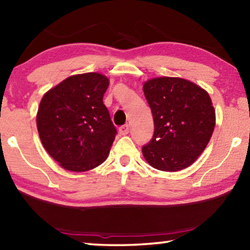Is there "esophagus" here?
<instances>
[{"instance_id": "esophagus-1", "label": "esophagus", "mask_w": 250, "mask_h": 250, "mask_svg": "<svg viewBox=\"0 0 250 250\" xmlns=\"http://www.w3.org/2000/svg\"><path fill=\"white\" fill-rule=\"evenodd\" d=\"M129 130H130L129 125H125L120 126V129H119V132H120V135L125 136V135H128V133H129Z\"/></svg>"}]
</instances>
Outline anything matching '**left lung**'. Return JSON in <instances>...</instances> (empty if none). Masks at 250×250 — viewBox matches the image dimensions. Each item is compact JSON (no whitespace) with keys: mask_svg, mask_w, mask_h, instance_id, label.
<instances>
[{"mask_svg":"<svg viewBox=\"0 0 250 250\" xmlns=\"http://www.w3.org/2000/svg\"><path fill=\"white\" fill-rule=\"evenodd\" d=\"M154 118V135L143 146L148 164L177 172L194 163L211 139L215 112L208 92L178 77H157L144 84Z\"/></svg>","mask_w":250,"mask_h":250,"instance_id":"left-lung-1","label":"left lung"}]
</instances>
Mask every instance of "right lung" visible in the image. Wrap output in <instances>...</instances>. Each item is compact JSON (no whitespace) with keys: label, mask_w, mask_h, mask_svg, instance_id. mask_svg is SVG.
Returning a JSON list of instances; mask_svg holds the SVG:
<instances>
[{"label":"right lung","mask_w":250,"mask_h":250,"mask_svg":"<svg viewBox=\"0 0 250 250\" xmlns=\"http://www.w3.org/2000/svg\"><path fill=\"white\" fill-rule=\"evenodd\" d=\"M109 80L99 73L73 75L48 91L37 113L42 146L62 168L86 172L105 161L117 129L103 104Z\"/></svg>","instance_id":"1"}]
</instances>
